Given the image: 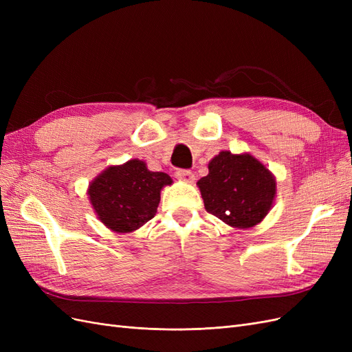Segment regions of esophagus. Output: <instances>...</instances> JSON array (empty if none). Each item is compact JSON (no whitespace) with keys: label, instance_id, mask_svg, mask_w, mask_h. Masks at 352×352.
Instances as JSON below:
<instances>
[{"label":"esophagus","instance_id":"obj_1","mask_svg":"<svg viewBox=\"0 0 352 352\" xmlns=\"http://www.w3.org/2000/svg\"><path fill=\"white\" fill-rule=\"evenodd\" d=\"M176 177L179 180H184V182H188V184H192L195 180V175L190 172V170H177Z\"/></svg>","mask_w":352,"mask_h":352}]
</instances>
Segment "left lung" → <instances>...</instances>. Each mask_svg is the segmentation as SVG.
<instances>
[{
  "label": "left lung",
  "mask_w": 352,
  "mask_h": 352,
  "mask_svg": "<svg viewBox=\"0 0 352 352\" xmlns=\"http://www.w3.org/2000/svg\"><path fill=\"white\" fill-rule=\"evenodd\" d=\"M204 207L229 226L247 229L272 208L276 180L250 154L221 151L208 163V175L198 180Z\"/></svg>",
  "instance_id": "8db88e82"
}]
</instances>
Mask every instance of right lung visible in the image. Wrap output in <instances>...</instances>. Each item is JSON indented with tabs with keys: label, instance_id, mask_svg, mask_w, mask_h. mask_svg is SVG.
<instances>
[{
	"label": "right lung",
	"instance_id": "obj_1",
	"mask_svg": "<svg viewBox=\"0 0 352 352\" xmlns=\"http://www.w3.org/2000/svg\"><path fill=\"white\" fill-rule=\"evenodd\" d=\"M172 184L163 172H150L140 160L113 166L94 179L88 195L105 226L126 233L151 220L160 202V190Z\"/></svg>",
	"mask_w": 352,
	"mask_h": 352
}]
</instances>
